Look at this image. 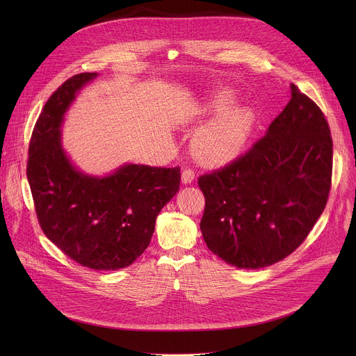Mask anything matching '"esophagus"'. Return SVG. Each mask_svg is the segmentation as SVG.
Wrapping results in <instances>:
<instances>
[{"label": "esophagus", "mask_w": 356, "mask_h": 356, "mask_svg": "<svg viewBox=\"0 0 356 356\" xmlns=\"http://www.w3.org/2000/svg\"><path fill=\"white\" fill-rule=\"evenodd\" d=\"M194 177H195V175H194L193 169H183V172H181V181L184 184L191 183L194 180Z\"/></svg>", "instance_id": "obj_1"}]
</instances>
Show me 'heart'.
Segmentation results:
<instances>
[{
	"instance_id": "b5f03b06",
	"label": "heart",
	"mask_w": 356,
	"mask_h": 356,
	"mask_svg": "<svg viewBox=\"0 0 356 356\" xmlns=\"http://www.w3.org/2000/svg\"><path fill=\"white\" fill-rule=\"evenodd\" d=\"M234 94L227 90L213 92L204 106L206 114H216L194 138V154L209 165H224L234 161L245 146L250 129L252 115L248 110L232 107Z\"/></svg>"
}]
</instances>
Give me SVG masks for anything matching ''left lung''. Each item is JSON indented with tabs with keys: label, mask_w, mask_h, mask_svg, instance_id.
<instances>
[{
	"label": "left lung",
	"mask_w": 356,
	"mask_h": 356,
	"mask_svg": "<svg viewBox=\"0 0 356 356\" xmlns=\"http://www.w3.org/2000/svg\"><path fill=\"white\" fill-rule=\"evenodd\" d=\"M291 98L266 135L227 166L198 177L200 229L209 249L241 269L294 252L323 214L332 176L325 115L291 83Z\"/></svg>",
	"instance_id": "8db88e82"
}]
</instances>
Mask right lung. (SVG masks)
<instances>
[{
  "mask_svg": "<svg viewBox=\"0 0 356 356\" xmlns=\"http://www.w3.org/2000/svg\"><path fill=\"white\" fill-rule=\"evenodd\" d=\"M97 73L66 80L35 124L26 176L43 234L94 270L129 266L147 248L156 217L180 186V168L125 165L106 177L79 172L62 147L60 125L76 94Z\"/></svg>",
  "mask_w": 356,
  "mask_h": 356,
  "instance_id": "1",
  "label": "right lung"
}]
</instances>
